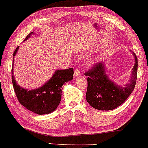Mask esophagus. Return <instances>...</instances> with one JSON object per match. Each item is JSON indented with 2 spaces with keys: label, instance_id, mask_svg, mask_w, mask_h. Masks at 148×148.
Listing matches in <instances>:
<instances>
[{
  "label": "esophagus",
  "instance_id": "esophagus-1",
  "mask_svg": "<svg viewBox=\"0 0 148 148\" xmlns=\"http://www.w3.org/2000/svg\"><path fill=\"white\" fill-rule=\"evenodd\" d=\"M80 75H81V72H80V71L78 69V68H76V69L75 70V72H74V77H79V76Z\"/></svg>",
  "mask_w": 148,
  "mask_h": 148
}]
</instances>
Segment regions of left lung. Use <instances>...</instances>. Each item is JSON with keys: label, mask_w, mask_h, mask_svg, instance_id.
<instances>
[{"label": "left lung", "mask_w": 148, "mask_h": 148, "mask_svg": "<svg viewBox=\"0 0 148 148\" xmlns=\"http://www.w3.org/2000/svg\"><path fill=\"white\" fill-rule=\"evenodd\" d=\"M133 54L135 63L132 78L125 87L116 85L108 78L103 62L95 63L85 73L88 76L86 100L90 106L100 110H110L121 106L130 96L135 88L138 74V58Z\"/></svg>", "instance_id": "1"}]
</instances>
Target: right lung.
Returning <instances> with one entry per match:
<instances>
[{"label": "right lung", "mask_w": 148, "mask_h": 148, "mask_svg": "<svg viewBox=\"0 0 148 148\" xmlns=\"http://www.w3.org/2000/svg\"><path fill=\"white\" fill-rule=\"evenodd\" d=\"M30 33L25 38L27 40ZM19 46L16 48L13 56H16ZM12 68V74H13ZM73 68L58 70L53 77L40 88L28 90L20 87L16 83L14 76L12 75V83L19 103L28 110L38 115H44L53 112L57 108L61 100L62 86L66 82L73 78Z\"/></svg>", "instance_id": "obj_1"}]
</instances>
